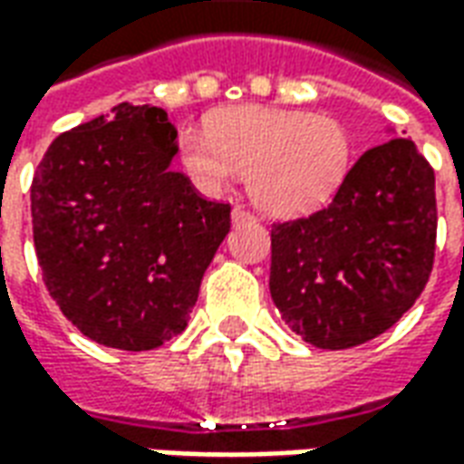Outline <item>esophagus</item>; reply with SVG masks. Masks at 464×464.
I'll return each mask as SVG.
<instances>
[{"label":"esophagus","mask_w":464,"mask_h":464,"mask_svg":"<svg viewBox=\"0 0 464 464\" xmlns=\"http://www.w3.org/2000/svg\"><path fill=\"white\" fill-rule=\"evenodd\" d=\"M256 221V216L251 211H246V208H233V223H253Z\"/></svg>","instance_id":"obj_1"}]
</instances>
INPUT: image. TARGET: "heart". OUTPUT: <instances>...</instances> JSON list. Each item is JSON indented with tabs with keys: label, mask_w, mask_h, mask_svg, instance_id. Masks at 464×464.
<instances>
[{
	"label": "heart",
	"mask_w": 464,
	"mask_h": 464,
	"mask_svg": "<svg viewBox=\"0 0 464 464\" xmlns=\"http://www.w3.org/2000/svg\"><path fill=\"white\" fill-rule=\"evenodd\" d=\"M179 153L191 181L221 193L246 173L248 193L266 213L298 216L338 191L353 166V136L333 116L303 109L236 106L186 129Z\"/></svg>",
	"instance_id": "obj_1"
}]
</instances>
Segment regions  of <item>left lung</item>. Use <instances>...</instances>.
<instances>
[{"label": "left lung", "instance_id": "8db88e82", "mask_svg": "<svg viewBox=\"0 0 464 464\" xmlns=\"http://www.w3.org/2000/svg\"><path fill=\"white\" fill-rule=\"evenodd\" d=\"M435 233V171L410 139H390L360 156L325 208L273 223V303L315 348L372 341L420 298Z\"/></svg>", "mask_w": 464, "mask_h": 464}]
</instances>
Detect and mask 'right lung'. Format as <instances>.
<instances>
[{"label":"right lung","mask_w":464,"mask_h":464,"mask_svg":"<svg viewBox=\"0 0 464 464\" xmlns=\"http://www.w3.org/2000/svg\"><path fill=\"white\" fill-rule=\"evenodd\" d=\"M159 106L119 104L56 136L32 181L44 285L86 338L153 350L188 325L201 278L231 231L181 171Z\"/></svg>","instance_id":"obj_1"}]
</instances>
